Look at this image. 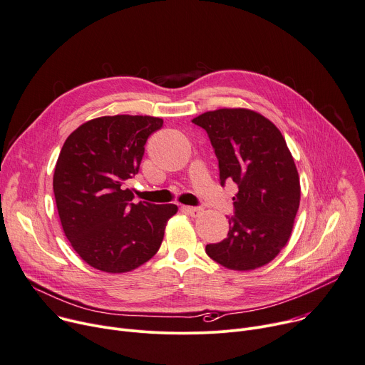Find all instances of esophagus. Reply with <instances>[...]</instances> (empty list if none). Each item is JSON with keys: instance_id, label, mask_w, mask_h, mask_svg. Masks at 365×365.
Segmentation results:
<instances>
[{"instance_id": "34e87169", "label": "esophagus", "mask_w": 365, "mask_h": 365, "mask_svg": "<svg viewBox=\"0 0 365 365\" xmlns=\"http://www.w3.org/2000/svg\"><path fill=\"white\" fill-rule=\"evenodd\" d=\"M182 210L185 211V212H187L189 215H192V217H196V215H200L204 210L201 208V207H182Z\"/></svg>"}]
</instances>
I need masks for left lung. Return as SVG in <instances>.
Masks as SVG:
<instances>
[{
  "mask_svg": "<svg viewBox=\"0 0 365 365\" xmlns=\"http://www.w3.org/2000/svg\"><path fill=\"white\" fill-rule=\"evenodd\" d=\"M207 130L218 160L220 183L239 186L228 235L207 245L222 267L250 271L269 263L287 245L300 205V179L279 129L249 109H218L192 120Z\"/></svg>",
  "mask_w": 365,
  "mask_h": 365,
  "instance_id": "8db88e82",
  "label": "left lung"
}]
</instances>
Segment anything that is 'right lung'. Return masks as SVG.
<instances>
[{
    "label": "right lung",
    "mask_w": 365,
    "mask_h": 365,
    "mask_svg": "<svg viewBox=\"0 0 365 365\" xmlns=\"http://www.w3.org/2000/svg\"><path fill=\"white\" fill-rule=\"evenodd\" d=\"M163 126L153 116H102L63 143L53 193L63 233L90 267L122 274L141 267L161 246L173 204L132 202L123 183L134 178L148 137Z\"/></svg>",
    "instance_id": "1"
}]
</instances>
